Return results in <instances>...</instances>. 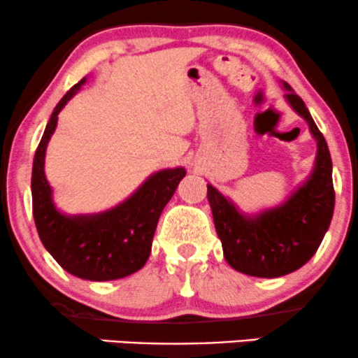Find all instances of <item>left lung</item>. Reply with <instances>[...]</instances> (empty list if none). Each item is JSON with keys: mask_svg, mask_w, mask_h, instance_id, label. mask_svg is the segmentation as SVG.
I'll list each match as a JSON object with an SVG mask.
<instances>
[{"mask_svg": "<svg viewBox=\"0 0 358 358\" xmlns=\"http://www.w3.org/2000/svg\"><path fill=\"white\" fill-rule=\"evenodd\" d=\"M286 87V99L310 124L318 143L316 165L310 180L281 207L245 217L212 185H207L213 224L234 269L256 278H279L306 264L330 227L335 207L331 158L323 134L316 127L305 102Z\"/></svg>", "mask_w": 358, "mask_h": 358, "instance_id": "8db88e82", "label": "left lung"}]
</instances>
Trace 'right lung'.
<instances>
[{"mask_svg": "<svg viewBox=\"0 0 358 358\" xmlns=\"http://www.w3.org/2000/svg\"><path fill=\"white\" fill-rule=\"evenodd\" d=\"M84 82L85 79L77 82L62 97L35 151L31 171L34 219L45 249L67 273L90 281H113L145 266L159 215L187 171L183 168L158 171L126 202L104 213L67 217L57 210L43 171L45 150L55 131L57 116Z\"/></svg>", "mask_w": 358, "mask_h": 358, "instance_id": "add662e5", "label": "right lung"}]
</instances>
